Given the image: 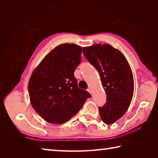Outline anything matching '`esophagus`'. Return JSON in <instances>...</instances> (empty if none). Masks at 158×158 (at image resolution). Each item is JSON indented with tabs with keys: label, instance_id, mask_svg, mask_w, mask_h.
I'll use <instances>...</instances> for the list:
<instances>
[{
	"label": "esophagus",
	"instance_id": "obj_1",
	"mask_svg": "<svg viewBox=\"0 0 158 158\" xmlns=\"http://www.w3.org/2000/svg\"><path fill=\"white\" fill-rule=\"evenodd\" d=\"M87 90L90 93V94H92V90H91V89H90V88H89V89H88Z\"/></svg>",
	"mask_w": 158,
	"mask_h": 158
}]
</instances>
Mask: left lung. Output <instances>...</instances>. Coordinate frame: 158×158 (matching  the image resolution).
<instances>
[{
  "label": "left lung",
  "instance_id": "8db88e82",
  "mask_svg": "<svg viewBox=\"0 0 158 158\" xmlns=\"http://www.w3.org/2000/svg\"><path fill=\"white\" fill-rule=\"evenodd\" d=\"M86 59L98 69L106 95V102L99 107L102 121L113 124L129 108L134 93L132 69L125 56L108 44L83 48Z\"/></svg>",
  "mask_w": 158,
  "mask_h": 158
}]
</instances>
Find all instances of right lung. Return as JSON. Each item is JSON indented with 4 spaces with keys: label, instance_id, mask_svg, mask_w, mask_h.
Wrapping results in <instances>:
<instances>
[{
    "label": "right lung",
    "instance_id": "right-lung-1",
    "mask_svg": "<svg viewBox=\"0 0 158 158\" xmlns=\"http://www.w3.org/2000/svg\"><path fill=\"white\" fill-rule=\"evenodd\" d=\"M82 49L62 44L44 58L32 73L28 93L32 106L45 121L63 124L84 105L89 92L79 89L74 72L81 61Z\"/></svg>",
    "mask_w": 158,
    "mask_h": 158
}]
</instances>
